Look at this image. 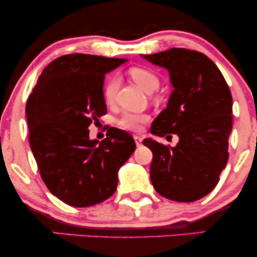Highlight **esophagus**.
Instances as JSON below:
<instances>
[{"mask_svg":"<svg viewBox=\"0 0 257 257\" xmlns=\"http://www.w3.org/2000/svg\"><path fill=\"white\" fill-rule=\"evenodd\" d=\"M134 140L137 146H140L141 143H143V137H140V135H134Z\"/></svg>","mask_w":257,"mask_h":257,"instance_id":"34e87169","label":"esophagus"}]
</instances>
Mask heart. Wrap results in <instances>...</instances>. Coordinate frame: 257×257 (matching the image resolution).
<instances>
[{
	"label": "heart",
	"instance_id": "b5f03b06",
	"mask_svg": "<svg viewBox=\"0 0 257 257\" xmlns=\"http://www.w3.org/2000/svg\"><path fill=\"white\" fill-rule=\"evenodd\" d=\"M129 75H131L133 81L140 85L147 93H152L159 87L158 76L151 70L145 69V67H132L129 70ZM118 84L119 79L117 76H112L111 78H108V81L104 85V90H102L106 101H113L117 89H118ZM147 120H149V116L145 113H133V112L125 111L120 114L118 120H117V124L120 128L126 129V131L138 132L140 131L141 124H144Z\"/></svg>",
	"mask_w": 257,
	"mask_h": 257
}]
</instances>
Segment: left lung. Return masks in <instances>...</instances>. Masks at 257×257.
Listing matches in <instances>:
<instances>
[{"label": "left lung", "instance_id": "8db88e82", "mask_svg": "<svg viewBox=\"0 0 257 257\" xmlns=\"http://www.w3.org/2000/svg\"><path fill=\"white\" fill-rule=\"evenodd\" d=\"M141 57L167 69L174 87L167 108L153 120L151 133L179 137L175 147L153 139L143 141L153 153L152 185L168 199L198 200L214 190L228 161L231 90L216 65L200 52L172 48Z\"/></svg>", "mask_w": 257, "mask_h": 257}]
</instances>
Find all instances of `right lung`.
<instances>
[{"label": "right lung", "instance_id": "right-lung-1", "mask_svg": "<svg viewBox=\"0 0 257 257\" xmlns=\"http://www.w3.org/2000/svg\"><path fill=\"white\" fill-rule=\"evenodd\" d=\"M126 59L69 54L43 70L26 102L29 141L41 178L66 204L84 208L114 193L119 168L135 151L129 133L111 128L101 143L89 125L107 112L105 73Z\"/></svg>", "mask_w": 257, "mask_h": 257}]
</instances>
